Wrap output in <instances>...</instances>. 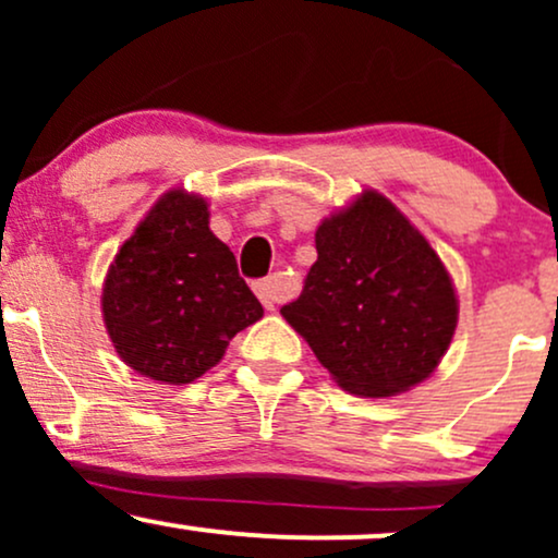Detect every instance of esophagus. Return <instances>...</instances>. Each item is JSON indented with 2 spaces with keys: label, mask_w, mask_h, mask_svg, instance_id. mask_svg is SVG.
<instances>
[{
  "label": "esophagus",
  "mask_w": 558,
  "mask_h": 558,
  "mask_svg": "<svg viewBox=\"0 0 558 558\" xmlns=\"http://www.w3.org/2000/svg\"><path fill=\"white\" fill-rule=\"evenodd\" d=\"M254 293H257L262 304L267 306V310H272L275 301H278V293H280V283L278 278H265V280H257L254 283Z\"/></svg>",
  "instance_id": "1"
}]
</instances>
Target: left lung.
<instances>
[{
    "label": "left lung",
    "instance_id": "1",
    "mask_svg": "<svg viewBox=\"0 0 558 558\" xmlns=\"http://www.w3.org/2000/svg\"><path fill=\"white\" fill-rule=\"evenodd\" d=\"M317 262L280 315L336 383L393 396L438 367L457 330L444 262L386 196L364 191L315 233Z\"/></svg>",
    "mask_w": 558,
    "mask_h": 558
}]
</instances>
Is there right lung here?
<instances>
[{
    "label": "right lung",
    "instance_id": "add662e5",
    "mask_svg": "<svg viewBox=\"0 0 558 558\" xmlns=\"http://www.w3.org/2000/svg\"><path fill=\"white\" fill-rule=\"evenodd\" d=\"M101 312L128 367L181 386L222 360L230 338L262 317V304L209 230L207 202L175 189L114 257Z\"/></svg>",
    "mask_w": 558,
    "mask_h": 558
}]
</instances>
